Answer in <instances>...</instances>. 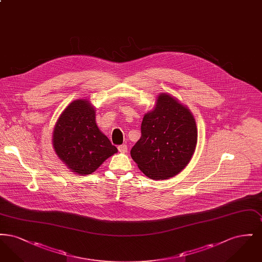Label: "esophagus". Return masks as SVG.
<instances>
[{"mask_svg": "<svg viewBox=\"0 0 262 262\" xmlns=\"http://www.w3.org/2000/svg\"><path fill=\"white\" fill-rule=\"evenodd\" d=\"M118 149L121 153H125L127 151V146L125 144H122V145L118 146Z\"/></svg>", "mask_w": 262, "mask_h": 262, "instance_id": "obj_1", "label": "esophagus"}]
</instances>
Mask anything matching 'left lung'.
Wrapping results in <instances>:
<instances>
[{
  "mask_svg": "<svg viewBox=\"0 0 262 262\" xmlns=\"http://www.w3.org/2000/svg\"><path fill=\"white\" fill-rule=\"evenodd\" d=\"M198 142L195 120L189 109L161 93L141 123V137L130 150L139 170L152 180L179 174L190 161Z\"/></svg>",
  "mask_w": 262,
  "mask_h": 262,
  "instance_id": "obj_1",
  "label": "left lung"
}]
</instances>
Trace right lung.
<instances>
[{"label":"right lung","mask_w":262,"mask_h":262,"mask_svg":"<svg viewBox=\"0 0 262 262\" xmlns=\"http://www.w3.org/2000/svg\"><path fill=\"white\" fill-rule=\"evenodd\" d=\"M53 146L67 167L78 174H90L118 152L96 125L94 107L86 99L73 101L59 117Z\"/></svg>","instance_id":"right-lung-1"}]
</instances>
